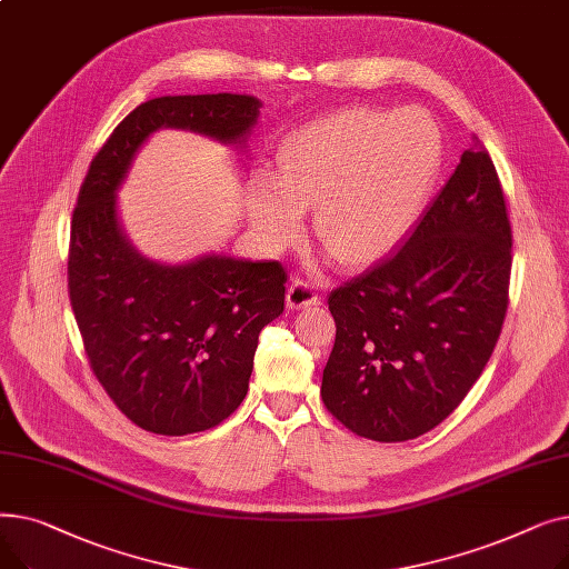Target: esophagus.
<instances>
[{
	"label": "esophagus",
	"mask_w": 569,
	"mask_h": 569,
	"mask_svg": "<svg viewBox=\"0 0 569 569\" xmlns=\"http://www.w3.org/2000/svg\"><path fill=\"white\" fill-rule=\"evenodd\" d=\"M313 305H318V295L307 281L297 279L288 286V292H286V307L288 309L297 311V309H309Z\"/></svg>",
	"instance_id": "esophagus-1"
}]
</instances>
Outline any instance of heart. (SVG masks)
<instances>
[{
	"label": "heart",
	"mask_w": 569,
	"mask_h": 569,
	"mask_svg": "<svg viewBox=\"0 0 569 569\" xmlns=\"http://www.w3.org/2000/svg\"><path fill=\"white\" fill-rule=\"evenodd\" d=\"M442 163V131L427 112L346 108L283 142L279 177H260L253 219L267 242L283 247L302 228V207L318 204L322 251L360 267L392 251L420 221Z\"/></svg>",
	"instance_id": "1"
}]
</instances>
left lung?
<instances>
[{
  "instance_id": "1",
  "label": "left lung",
  "mask_w": 569,
  "mask_h": 569,
  "mask_svg": "<svg viewBox=\"0 0 569 569\" xmlns=\"http://www.w3.org/2000/svg\"><path fill=\"white\" fill-rule=\"evenodd\" d=\"M512 228L487 147H472L408 242L330 295L337 339L320 397L352 433L401 442L438 427L500 337Z\"/></svg>"
}]
</instances>
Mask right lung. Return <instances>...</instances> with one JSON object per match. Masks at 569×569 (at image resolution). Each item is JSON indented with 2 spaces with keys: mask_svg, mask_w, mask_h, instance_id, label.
Instances as JSON below:
<instances>
[{
  "mask_svg": "<svg viewBox=\"0 0 569 569\" xmlns=\"http://www.w3.org/2000/svg\"><path fill=\"white\" fill-rule=\"evenodd\" d=\"M262 103L187 94L140 103L94 157L71 221L69 297L84 352L133 425L187 436L223 422L249 392L258 335L283 313L286 269L207 253L168 264L142 256L119 223L117 191L161 129L244 152Z\"/></svg>",
  "mask_w": 569,
  "mask_h": 569,
  "instance_id": "obj_1",
  "label": "right lung"
}]
</instances>
